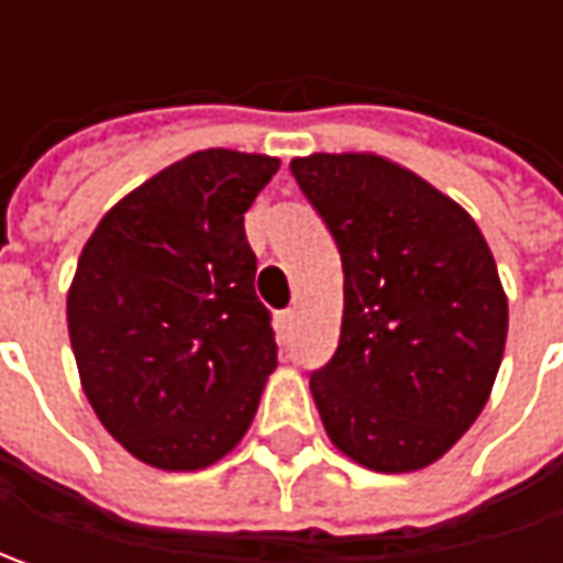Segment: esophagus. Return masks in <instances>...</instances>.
<instances>
[{
	"label": "esophagus",
	"mask_w": 563,
	"mask_h": 563,
	"mask_svg": "<svg viewBox=\"0 0 563 563\" xmlns=\"http://www.w3.org/2000/svg\"><path fill=\"white\" fill-rule=\"evenodd\" d=\"M278 332H282V338L294 335V310H285V313H278Z\"/></svg>",
	"instance_id": "34e87169"
}]
</instances>
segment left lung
Returning <instances> with one entry per match:
<instances>
[{
    "mask_svg": "<svg viewBox=\"0 0 563 563\" xmlns=\"http://www.w3.org/2000/svg\"><path fill=\"white\" fill-rule=\"evenodd\" d=\"M344 269L341 341L310 376L325 435L376 473L435 464L483 413L508 294L464 206L376 153L291 159Z\"/></svg>",
    "mask_w": 563,
    "mask_h": 563,
    "instance_id": "left-lung-1",
    "label": "left lung"
}]
</instances>
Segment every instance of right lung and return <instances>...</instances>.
Listing matches in <instances>:
<instances>
[{"instance_id":"add662e5","label":"right lung","mask_w":563,"mask_h":563,"mask_svg":"<svg viewBox=\"0 0 563 563\" xmlns=\"http://www.w3.org/2000/svg\"><path fill=\"white\" fill-rule=\"evenodd\" d=\"M278 165L190 153L124 194L80 250L68 288L80 388L141 464L212 466L256 417L278 351L244 212Z\"/></svg>"}]
</instances>
